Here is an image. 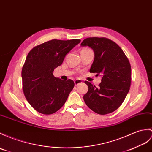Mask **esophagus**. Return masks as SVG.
Here are the masks:
<instances>
[{
  "mask_svg": "<svg viewBox=\"0 0 152 152\" xmlns=\"http://www.w3.org/2000/svg\"><path fill=\"white\" fill-rule=\"evenodd\" d=\"M82 83V80H76L75 81V85L76 86H77V85Z\"/></svg>",
  "mask_w": 152,
  "mask_h": 152,
  "instance_id": "obj_1",
  "label": "esophagus"
}]
</instances>
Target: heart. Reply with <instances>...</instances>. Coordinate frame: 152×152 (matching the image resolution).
Masks as SVG:
<instances>
[{
	"label": "heart",
	"instance_id": "b5f03b06",
	"mask_svg": "<svg viewBox=\"0 0 152 152\" xmlns=\"http://www.w3.org/2000/svg\"><path fill=\"white\" fill-rule=\"evenodd\" d=\"M83 50H85V49H83Z\"/></svg>",
	"mask_w": 152,
	"mask_h": 152
}]
</instances>
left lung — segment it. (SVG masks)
<instances>
[{
	"label": "left lung",
	"instance_id": "1",
	"mask_svg": "<svg viewBox=\"0 0 152 152\" xmlns=\"http://www.w3.org/2000/svg\"><path fill=\"white\" fill-rule=\"evenodd\" d=\"M94 53L90 72L102 76L98 87L86 81L89 90L83 96L86 105L100 115L115 111L124 102L131 86V65L119 46L105 37H89L81 43Z\"/></svg>",
	"mask_w": 152,
	"mask_h": 152
}]
</instances>
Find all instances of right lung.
Here are the masks:
<instances>
[{"label": "right lung", "mask_w": 152, "mask_h": 152, "mask_svg": "<svg viewBox=\"0 0 152 152\" xmlns=\"http://www.w3.org/2000/svg\"><path fill=\"white\" fill-rule=\"evenodd\" d=\"M81 41L52 39L37 45L28 53L23 66V89L34 109L44 115L61 108L75 86L73 80H62L53 75L65 56Z\"/></svg>", "instance_id": "right-lung-1"}]
</instances>
